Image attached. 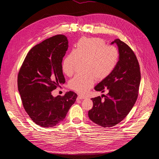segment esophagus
I'll return each mask as SVG.
<instances>
[{
	"instance_id": "34e87169",
	"label": "esophagus",
	"mask_w": 159,
	"mask_h": 159,
	"mask_svg": "<svg viewBox=\"0 0 159 159\" xmlns=\"http://www.w3.org/2000/svg\"><path fill=\"white\" fill-rule=\"evenodd\" d=\"M85 96H82V95H81V94H80V95L78 96V99H85Z\"/></svg>"
}]
</instances>
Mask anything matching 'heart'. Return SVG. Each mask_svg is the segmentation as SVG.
I'll return each instance as SVG.
<instances>
[{
	"label": "heart",
	"mask_w": 159,
	"mask_h": 159,
	"mask_svg": "<svg viewBox=\"0 0 159 159\" xmlns=\"http://www.w3.org/2000/svg\"><path fill=\"white\" fill-rule=\"evenodd\" d=\"M119 59V52L115 47L106 45L100 38H82L76 48L66 55L62 62V70L71 76L79 61H85L84 75H76L69 81L70 89L85 93L91 88L96 79L102 80L115 69Z\"/></svg>",
	"instance_id": "heart-1"
}]
</instances>
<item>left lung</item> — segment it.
I'll return each mask as SVG.
<instances>
[{
	"instance_id": "left-lung-1",
	"label": "left lung",
	"mask_w": 159,
	"mask_h": 159,
	"mask_svg": "<svg viewBox=\"0 0 159 159\" xmlns=\"http://www.w3.org/2000/svg\"><path fill=\"white\" fill-rule=\"evenodd\" d=\"M114 43L119 52L117 65L112 72L94 87L101 93L107 89L108 93L104 100L100 96L92 98L93 107L88 112L90 120L104 128L115 126L128 115L137 99L141 80L139 63L133 50L120 39L111 44Z\"/></svg>"
}]
</instances>
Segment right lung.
<instances>
[{
    "label": "right lung",
    "mask_w": 159,
    "mask_h": 159,
    "mask_svg": "<svg viewBox=\"0 0 159 159\" xmlns=\"http://www.w3.org/2000/svg\"><path fill=\"white\" fill-rule=\"evenodd\" d=\"M68 47L65 35L45 39L28 52L18 74V90L24 108L31 120L43 128L63 121L77 97L72 91L63 96L52 94L65 82L61 63Z\"/></svg>",
    "instance_id": "right-lung-1"
}]
</instances>
